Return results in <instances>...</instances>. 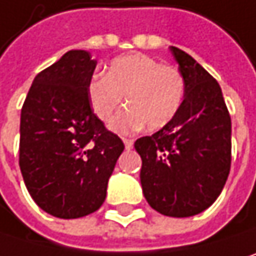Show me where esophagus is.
Here are the masks:
<instances>
[{"label": "esophagus", "instance_id": "34e87169", "mask_svg": "<svg viewBox=\"0 0 256 256\" xmlns=\"http://www.w3.org/2000/svg\"><path fill=\"white\" fill-rule=\"evenodd\" d=\"M123 142H124V146H126V150H132L133 148V140L132 139H123Z\"/></svg>", "mask_w": 256, "mask_h": 256}]
</instances>
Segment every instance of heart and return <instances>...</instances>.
I'll use <instances>...</instances> for the list:
<instances>
[{"label": "heart", "instance_id": "heart-1", "mask_svg": "<svg viewBox=\"0 0 256 256\" xmlns=\"http://www.w3.org/2000/svg\"><path fill=\"white\" fill-rule=\"evenodd\" d=\"M186 95V80L178 67L161 64L145 54L112 60L106 74L95 73L88 82V98L95 116L110 123L126 96L128 105L112 122V128L130 133L145 124L151 130L172 123Z\"/></svg>", "mask_w": 256, "mask_h": 256}]
</instances>
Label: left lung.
Masks as SVG:
<instances>
[{"mask_svg":"<svg viewBox=\"0 0 256 256\" xmlns=\"http://www.w3.org/2000/svg\"><path fill=\"white\" fill-rule=\"evenodd\" d=\"M186 80L174 120L139 138L140 183L145 199L168 217H190L220 196L232 164V118L221 88L196 60L170 46Z\"/></svg>","mask_w":256,"mask_h":256,"instance_id":"left-lung-1","label":"left lung"}]
</instances>
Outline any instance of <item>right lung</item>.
<instances>
[{
  "label": "right lung",
  "instance_id": "right-lung-1",
  "mask_svg": "<svg viewBox=\"0 0 256 256\" xmlns=\"http://www.w3.org/2000/svg\"><path fill=\"white\" fill-rule=\"evenodd\" d=\"M96 61L73 50L38 73L20 116L18 164L38 206L58 218L95 212L124 150L94 114L88 82Z\"/></svg>",
  "mask_w": 256,
  "mask_h": 256
}]
</instances>
